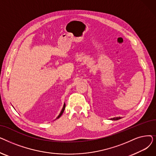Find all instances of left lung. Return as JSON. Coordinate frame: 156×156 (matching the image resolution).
Instances as JSON below:
<instances>
[{
  "instance_id": "obj_1",
  "label": "left lung",
  "mask_w": 156,
  "mask_h": 156,
  "mask_svg": "<svg viewBox=\"0 0 156 156\" xmlns=\"http://www.w3.org/2000/svg\"><path fill=\"white\" fill-rule=\"evenodd\" d=\"M119 119H121V117H116V118H111L112 120H118Z\"/></svg>"
}]
</instances>
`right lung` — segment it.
Masks as SVG:
<instances>
[{
    "label": "right lung",
    "mask_w": 156,
    "mask_h": 156,
    "mask_svg": "<svg viewBox=\"0 0 156 156\" xmlns=\"http://www.w3.org/2000/svg\"><path fill=\"white\" fill-rule=\"evenodd\" d=\"M65 107H66V104H64V105H63V108H62V110H61V112H60V114H59V116L57 117L56 119H58V118H59L61 116V115L62 114V113H63V112H64V109H65Z\"/></svg>",
    "instance_id": "1"
}]
</instances>
